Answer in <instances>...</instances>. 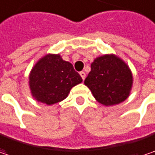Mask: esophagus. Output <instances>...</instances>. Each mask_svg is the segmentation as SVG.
Wrapping results in <instances>:
<instances>
[{
  "mask_svg": "<svg viewBox=\"0 0 155 155\" xmlns=\"http://www.w3.org/2000/svg\"><path fill=\"white\" fill-rule=\"evenodd\" d=\"M80 75L81 76L82 80H84V79H85V77H86V74H85V72H84V71H81V72L80 73Z\"/></svg>",
  "mask_w": 155,
  "mask_h": 155,
  "instance_id": "obj_1",
  "label": "esophagus"
}]
</instances>
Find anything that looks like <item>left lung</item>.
<instances>
[{
  "instance_id": "8db88e82",
  "label": "left lung",
  "mask_w": 155,
  "mask_h": 155,
  "mask_svg": "<svg viewBox=\"0 0 155 155\" xmlns=\"http://www.w3.org/2000/svg\"><path fill=\"white\" fill-rule=\"evenodd\" d=\"M94 97L104 105L117 104L130 94L132 75L123 60L114 55L96 58L84 81Z\"/></svg>"
}]
</instances>
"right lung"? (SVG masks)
Here are the masks:
<instances>
[{"mask_svg": "<svg viewBox=\"0 0 155 155\" xmlns=\"http://www.w3.org/2000/svg\"><path fill=\"white\" fill-rule=\"evenodd\" d=\"M82 81L71 63L59 54H49L42 58L32 68L30 87L33 96L51 105L64 100L70 89Z\"/></svg>", "mask_w": 155, "mask_h": 155, "instance_id": "right-lung-1", "label": "right lung"}]
</instances>
